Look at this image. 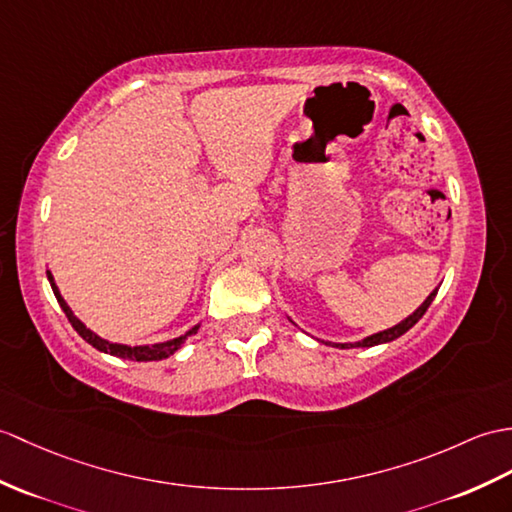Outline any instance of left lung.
Instances as JSON below:
<instances>
[{"label": "left lung", "instance_id": "left-lung-1", "mask_svg": "<svg viewBox=\"0 0 512 512\" xmlns=\"http://www.w3.org/2000/svg\"><path fill=\"white\" fill-rule=\"evenodd\" d=\"M436 292H438V288L436 290H432L430 292V296H427V299L417 307V310H414L410 316H406L401 320V323H397V325H392L390 329H384V331H377V334H371V336H366V338H362V340H358V342H325V344H329V347H336V349H355V347H375V344H384V342H392V340H397L399 336H403L406 334V331L410 329V327H414L421 320V316L427 312V307L432 305V301H434V296H436ZM290 318V316H288ZM290 323H292V318H290Z\"/></svg>", "mask_w": 512, "mask_h": 512}]
</instances>
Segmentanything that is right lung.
Here are the masks:
<instances>
[{"mask_svg":"<svg viewBox=\"0 0 512 512\" xmlns=\"http://www.w3.org/2000/svg\"><path fill=\"white\" fill-rule=\"evenodd\" d=\"M47 281H50L52 290H54V296L58 305H61V310L65 312L67 320L71 323V327H74L78 331V336L82 340H87L93 349H98L102 353H109V355H115V358H122V360H137V362H157V360H165L170 358V355H174L178 349L183 347L185 340L189 336H194L196 331L200 329V325H194L192 329H187L183 336L178 338H172V340H165V342H154V344H135V347H130V344H122V342H111L106 338H100L95 331H91L85 323H82L80 318H76V314L71 312V307L67 305V301L63 299L61 290H58V285L54 281V275L52 270H47Z\"/></svg>","mask_w":512,"mask_h":512,"instance_id":"right-lung-1","label":"right lung"}]
</instances>
